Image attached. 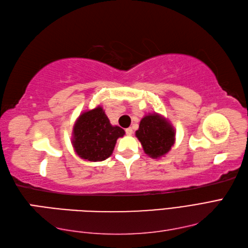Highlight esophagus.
<instances>
[{"mask_svg": "<svg viewBox=\"0 0 248 248\" xmlns=\"http://www.w3.org/2000/svg\"><path fill=\"white\" fill-rule=\"evenodd\" d=\"M125 132H126V135H127V136H131L132 135V132H134V131H132V128H126L125 129Z\"/></svg>", "mask_w": 248, "mask_h": 248, "instance_id": "34e87169", "label": "esophagus"}]
</instances>
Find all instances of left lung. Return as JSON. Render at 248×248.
<instances>
[{"label":"left lung","mask_w":248,"mask_h":248,"mask_svg":"<svg viewBox=\"0 0 248 248\" xmlns=\"http://www.w3.org/2000/svg\"><path fill=\"white\" fill-rule=\"evenodd\" d=\"M136 137L141 142L145 154L153 159H159L173 146L176 132L167 119L155 112L141 120Z\"/></svg>","instance_id":"left-lung-1"}]
</instances>
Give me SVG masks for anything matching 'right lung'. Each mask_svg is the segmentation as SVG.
Instances as JSON below:
<instances>
[{
    "label": "right lung",
    "instance_id": "add662e5",
    "mask_svg": "<svg viewBox=\"0 0 248 248\" xmlns=\"http://www.w3.org/2000/svg\"><path fill=\"white\" fill-rule=\"evenodd\" d=\"M124 129L112 126L101 106L82 112L72 130V146L80 158L90 162L104 161L111 155Z\"/></svg>",
    "mask_w": 248,
    "mask_h": 248
}]
</instances>
